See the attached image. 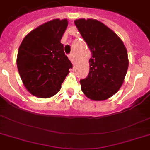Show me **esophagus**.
I'll return each instance as SVG.
<instances>
[{
    "mask_svg": "<svg viewBox=\"0 0 150 150\" xmlns=\"http://www.w3.org/2000/svg\"><path fill=\"white\" fill-rule=\"evenodd\" d=\"M68 57H69V59H70V61L72 62V64L75 63V57H74V55H73V54H71L68 55Z\"/></svg>",
    "mask_w": 150,
    "mask_h": 150,
    "instance_id": "1",
    "label": "esophagus"
}]
</instances>
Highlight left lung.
<instances>
[{
  "label": "left lung",
  "mask_w": 150,
  "mask_h": 150,
  "mask_svg": "<svg viewBox=\"0 0 150 150\" xmlns=\"http://www.w3.org/2000/svg\"><path fill=\"white\" fill-rule=\"evenodd\" d=\"M75 24L92 53L89 75L80 80L82 91L91 100H107L123 84L128 68L127 50L117 34L97 20L81 18Z\"/></svg>",
  "instance_id": "left-lung-1"
}]
</instances>
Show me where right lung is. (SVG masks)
Segmentation results:
<instances>
[{"label":"right lung","mask_w":150,"mask_h":150,"mask_svg":"<svg viewBox=\"0 0 150 150\" xmlns=\"http://www.w3.org/2000/svg\"><path fill=\"white\" fill-rule=\"evenodd\" d=\"M67 19H54L33 29L22 40L17 66L22 82L40 98L54 96L72 68L61 43Z\"/></svg>","instance_id":"add662e5"}]
</instances>
